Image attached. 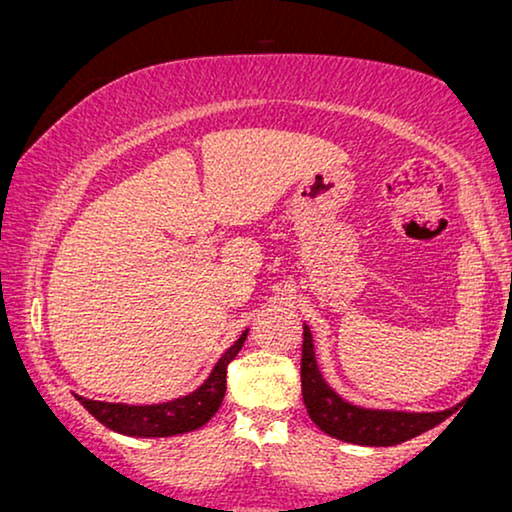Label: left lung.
I'll list each match as a JSON object with an SVG mask.
<instances>
[{
    "label": "left lung",
    "mask_w": 512,
    "mask_h": 512,
    "mask_svg": "<svg viewBox=\"0 0 512 512\" xmlns=\"http://www.w3.org/2000/svg\"><path fill=\"white\" fill-rule=\"evenodd\" d=\"M302 399L309 418L316 427L339 441L358 446H397L443 422L446 413H404L360 409L344 402L318 372L314 339L307 325H302Z\"/></svg>",
    "instance_id": "8db88e82"
}]
</instances>
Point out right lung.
<instances>
[{
	"label": "right lung",
	"instance_id": "1",
	"mask_svg": "<svg viewBox=\"0 0 512 512\" xmlns=\"http://www.w3.org/2000/svg\"><path fill=\"white\" fill-rule=\"evenodd\" d=\"M247 339V330L242 332L238 342L221 355L212 374L207 376L201 388H196L189 395L177 397L173 402L152 404V406H131V404H110L94 402V399L78 397V402L85 406L92 416L113 429L117 434L127 436H175L184 432H194L203 427L214 413L219 411L221 399L226 395V369L231 360Z\"/></svg>",
	"mask_w": 512,
	"mask_h": 512
}]
</instances>
